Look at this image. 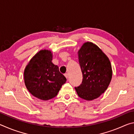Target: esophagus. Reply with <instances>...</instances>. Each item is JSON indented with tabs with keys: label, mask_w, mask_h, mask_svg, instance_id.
<instances>
[{
	"label": "esophagus",
	"mask_w": 134,
	"mask_h": 134,
	"mask_svg": "<svg viewBox=\"0 0 134 134\" xmlns=\"http://www.w3.org/2000/svg\"><path fill=\"white\" fill-rule=\"evenodd\" d=\"M65 77H66L67 79H68V78H69V74H67V73H66V74H65Z\"/></svg>",
	"instance_id": "esophagus-1"
}]
</instances>
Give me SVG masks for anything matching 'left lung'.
I'll use <instances>...</instances> for the list:
<instances>
[{"mask_svg":"<svg viewBox=\"0 0 134 134\" xmlns=\"http://www.w3.org/2000/svg\"><path fill=\"white\" fill-rule=\"evenodd\" d=\"M78 54L83 80L75 90L81 98L92 100L107 89L112 79V67L108 57L92 42L85 43Z\"/></svg>","mask_w":134,"mask_h":134,"instance_id":"1","label":"left lung"}]
</instances>
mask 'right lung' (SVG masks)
I'll return each instance as SVG.
<instances>
[{
	"label": "right lung",
	"mask_w": 134,
	"mask_h": 134,
	"mask_svg": "<svg viewBox=\"0 0 134 134\" xmlns=\"http://www.w3.org/2000/svg\"><path fill=\"white\" fill-rule=\"evenodd\" d=\"M51 61V52L41 50L31 59L24 71L27 89L34 96L44 100L55 97L67 80Z\"/></svg>",
	"instance_id": "obj_1"
}]
</instances>
